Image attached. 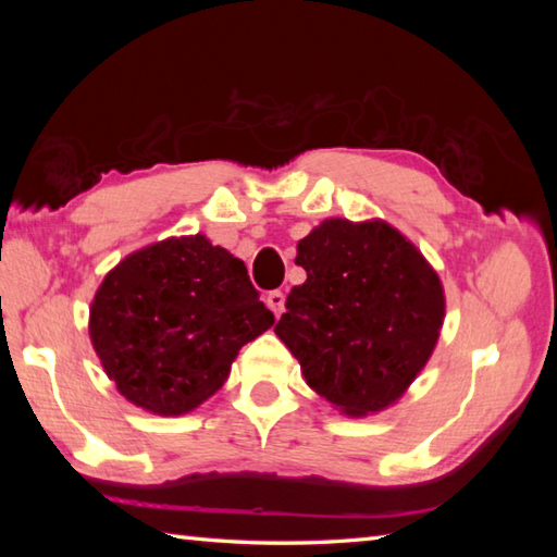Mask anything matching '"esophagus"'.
Wrapping results in <instances>:
<instances>
[{
  "mask_svg": "<svg viewBox=\"0 0 557 557\" xmlns=\"http://www.w3.org/2000/svg\"><path fill=\"white\" fill-rule=\"evenodd\" d=\"M265 301H268V307L272 309V312H275V317H280L282 312H285V292L272 289L270 295L265 297Z\"/></svg>",
  "mask_w": 557,
  "mask_h": 557,
  "instance_id": "34e87169",
  "label": "esophagus"
}]
</instances>
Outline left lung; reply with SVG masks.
I'll use <instances>...</instances> for the list:
<instances>
[{"instance_id":"obj_1","label":"left lung","mask_w":557,"mask_h":557,"mask_svg":"<svg viewBox=\"0 0 557 557\" xmlns=\"http://www.w3.org/2000/svg\"><path fill=\"white\" fill-rule=\"evenodd\" d=\"M307 280L275 326L307 385L348 418L403 398L435 351L445 287L425 256L381 219H326L297 243Z\"/></svg>"}]
</instances>
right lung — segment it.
<instances>
[{
	"instance_id": "obj_1",
	"label": "right lung",
	"mask_w": 557,
	"mask_h": 557,
	"mask_svg": "<svg viewBox=\"0 0 557 557\" xmlns=\"http://www.w3.org/2000/svg\"><path fill=\"white\" fill-rule=\"evenodd\" d=\"M272 324L245 262L196 233L120 260L92 297L88 332L120 395L176 418L209 400Z\"/></svg>"
}]
</instances>
